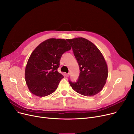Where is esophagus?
Here are the masks:
<instances>
[{
	"instance_id": "34e87169",
	"label": "esophagus",
	"mask_w": 134,
	"mask_h": 134,
	"mask_svg": "<svg viewBox=\"0 0 134 134\" xmlns=\"http://www.w3.org/2000/svg\"><path fill=\"white\" fill-rule=\"evenodd\" d=\"M69 76V73H66V77H68Z\"/></svg>"
}]
</instances>
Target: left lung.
Listing matches in <instances>:
<instances>
[{
  "mask_svg": "<svg viewBox=\"0 0 134 134\" xmlns=\"http://www.w3.org/2000/svg\"><path fill=\"white\" fill-rule=\"evenodd\" d=\"M72 47L80 67V75L76 82L69 81L78 93L93 96L103 88L108 76V68L104 56L97 46L82 37L67 39Z\"/></svg>",
  "mask_w": 134,
  "mask_h": 134,
  "instance_id": "8db88e82",
  "label": "left lung"
}]
</instances>
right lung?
Here are the masks:
<instances>
[{
    "label": "right lung",
    "mask_w": 134,
    "mask_h": 134,
    "mask_svg": "<svg viewBox=\"0 0 134 134\" xmlns=\"http://www.w3.org/2000/svg\"><path fill=\"white\" fill-rule=\"evenodd\" d=\"M71 49L65 39L49 38L42 42L31 54L25 69L29 90L38 97H46L57 89L63 76L58 71L62 55Z\"/></svg>",
    "instance_id": "right-lung-1"
}]
</instances>
